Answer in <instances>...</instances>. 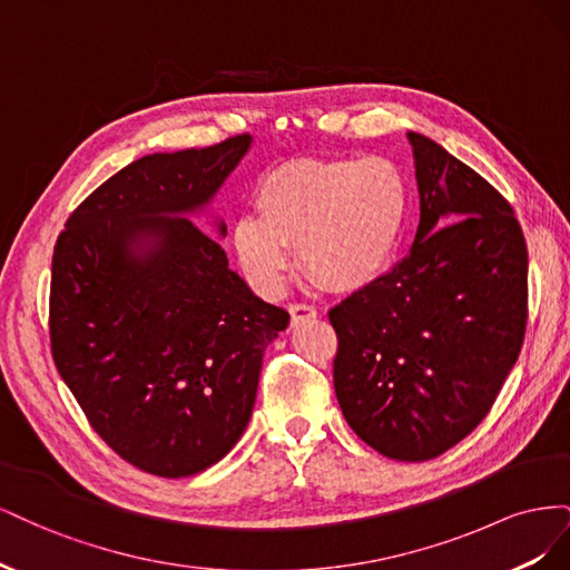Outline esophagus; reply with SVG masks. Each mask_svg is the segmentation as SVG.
Wrapping results in <instances>:
<instances>
[{
  "label": "esophagus",
  "instance_id": "34e87169",
  "mask_svg": "<svg viewBox=\"0 0 570 570\" xmlns=\"http://www.w3.org/2000/svg\"><path fill=\"white\" fill-rule=\"evenodd\" d=\"M289 314H292V325H297V323L316 318V308L312 304H289Z\"/></svg>",
  "mask_w": 570,
  "mask_h": 570
}]
</instances>
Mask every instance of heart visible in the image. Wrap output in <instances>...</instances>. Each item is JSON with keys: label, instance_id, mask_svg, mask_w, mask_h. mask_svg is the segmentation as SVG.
<instances>
[{"label": "heart", "instance_id": "b5f03b06", "mask_svg": "<svg viewBox=\"0 0 570 570\" xmlns=\"http://www.w3.org/2000/svg\"><path fill=\"white\" fill-rule=\"evenodd\" d=\"M256 212L233 226V247L247 278L275 292L292 249L308 275L340 292L375 283L402 249L411 189L387 157L285 164L258 183Z\"/></svg>", "mask_w": 570, "mask_h": 570}]
</instances>
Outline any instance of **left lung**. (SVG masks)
I'll return each instance as SVG.
<instances>
[{"label": "left lung", "mask_w": 570, "mask_h": 570, "mask_svg": "<svg viewBox=\"0 0 570 570\" xmlns=\"http://www.w3.org/2000/svg\"><path fill=\"white\" fill-rule=\"evenodd\" d=\"M421 220L390 273L331 308L335 394L396 461L452 450L488 416L528 321V249L511 204L442 145L406 132Z\"/></svg>", "instance_id": "8db88e82"}]
</instances>
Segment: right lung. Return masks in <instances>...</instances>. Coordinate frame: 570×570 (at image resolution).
I'll list each match as a JSON object with an SVG mask.
<instances>
[{
    "label": "right lung",
    "instance_id": "obj_1",
    "mask_svg": "<svg viewBox=\"0 0 570 570\" xmlns=\"http://www.w3.org/2000/svg\"><path fill=\"white\" fill-rule=\"evenodd\" d=\"M249 147V135H235L137 159L57 239L51 356L95 433L151 475H195L233 450L264 352L289 323L185 218L209 206Z\"/></svg>",
    "mask_w": 570,
    "mask_h": 570
}]
</instances>
